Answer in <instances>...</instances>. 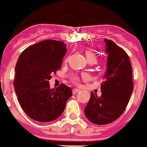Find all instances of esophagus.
I'll return each mask as SVG.
<instances>
[{
  "label": "esophagus",
  "mask_w": 147,
  "mask_h": 147,
  "mask_svg": "<svg viewBox=\"0 0 147 147\" xmlns=\"http://www.w3.org/2000/svg\"><path fill=\"white\" fill-rule=\"evenodd\" d=\"M79 91H80V90H79V89H76V88L73 89V94H77Z\"/></svg>",
  "instance_id": "obj_1"
}]
</instances>
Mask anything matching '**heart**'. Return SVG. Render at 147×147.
<instances>
[{
	"label": "heart",
	"instance_id": "obj_1",
	"mask_svg": "<svg viewBox=\"0 0 147 147\" xmlns=\"http://www.w3.org/2000/svg\"><path fill=\"white\" fill-rule=\"evenodd\" d=\"M85 53H86L88 61H94L96 62V61H97V56H96V54L94 51H91V50H86L85 51ZM83 76L84 77H86V75H84ZM71 82L74 84H75V85H79L80 84V79L77 75H71Z\"/></svg>",
	"mask_w": 147,
	"mask_h": 147
}]
</instances>
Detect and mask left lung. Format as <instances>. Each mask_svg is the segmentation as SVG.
I'll use <instances>...</instances> for the list:
<instances>
[{
    "mask_svg": "<svg viewBox=\"0 0 147 147\" xmlns=\"http://www.w3.org/2000/svg\"><path fill=\"white\" fill-rule=\"evenodd\" d=\"M108 54L107 69L101 85V96L91 92L85 115L91 123L105 125L114 122L126 109L133 91L130 59L111 40L104 39Z\"/></svg>",
    "mask_w": 147,
    "mask_h": 147,
    "instance_id": "8db88e82",
    "label": "left lung"
}]
</instances>
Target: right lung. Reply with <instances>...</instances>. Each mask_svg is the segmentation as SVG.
Listing matches in <instances>:
<instances>
[{
    "instance_id": "right-lung-1",
    "label": "right lung",
    "mask_w": 147,
    "mask_h": 147,
    "mask_svg": "<svg viewBox=\"0 0 147 147\" xmlns=\"http://www.w3.org/2000/svg\"><path fill=\"white\" fill-rule=\"evenodd\" d=\"M66 45L45 40L31 45L20 55L16 65L14 88L22 109L32 120L50 122L62 114L72 90L64 84L51 89V74L61 67Z\"/></svg>"
}]
</instances>
